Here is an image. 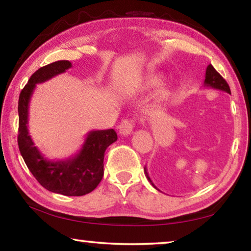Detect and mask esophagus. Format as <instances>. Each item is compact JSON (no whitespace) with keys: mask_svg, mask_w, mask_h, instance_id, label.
Returning a JSON list of instances; mask_svg holds the SVG:
<instances>
[{"mask_svg":"<svg viewBox=\"0 0 251 251\" xmlns=\"http://www.w3.org/2000/svg\"><path fill=\"white\" fill-rule=\"evenodd\" d=\"M133 126H134L133 120H128V119H126V120H123L120 123V126H119V132H120V134L123 135V137H126V135L132 133Z\"/></svg>","mask_w":251,"mask_h":251,"instance_id":"obj_1","label":"esophagus"}]
</instances>
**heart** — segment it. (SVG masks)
<instances>
[{
  "instance_id": "heart-1",
  "label": "heart",
  "mask_w": 251,
  "mask_h": 251,
  "mask_svg": "<svg viewBox=\"0 0 251 251\" xmlns=\"http://www.w3.org/2000/svg\"><path fill=\"white\" fill-rule=\"evenodd\" d=\"M162 80H163V77L161 75H154L152 76H150L149 81H148V84H149L150 87H155V85L161 83Z\"/></svg>"
}]
</instances>
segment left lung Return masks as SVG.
<instances>
[{
    "instance_id": "1",
    "label": "left lung",
    "mask_w": 251,
    "mask_h": 251,
    "mask_svg": "<svg viewBox=\"0 0 251 251\" xmlns=\"http://www.w3.org/2000/svg\"><path fill=\"white\" fill-rule=\"evenodd\" d=\"M203 85L204 87H208V88H212V89H216V90H220V91H224L226 93H229L231 94L230 92V88L227 83V81H226L223 76H221L218 72L216 71V69L212 67L211 64H209L207 67L206 70V76H204V82H203ZM145 174L147 179L149 180V182L152 184V186L159 190V189L154 186L152 180L150 179L149 174H148L147 171V168L145 167ZM160 191V190H159Z\"/></svg>"
}]
</instances>
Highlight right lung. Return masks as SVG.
<instances>
[{
	"mask_svg": "<svg viewBox=\"0 0 251 251\" xmlns=\"http://www.w3.org/2000/svg\"><path fill=\"white\" fill-rule=\"evenodd\" d=\"M71 67L70 61H56L33 73L19 98L18 143L24 162L41 186L54 194L79 197L93 191L102 180L104 152L106 148L118 140L116 131H90L79 152L71 158L55 161L40 152L27 128L28 104L36 84L61 75Z\"/></svg>",
	"mask_w": 251,
	"mask_h": 251,
	"instance_id": "add662e5",
	"label": "right lung"
}]
</instances>
